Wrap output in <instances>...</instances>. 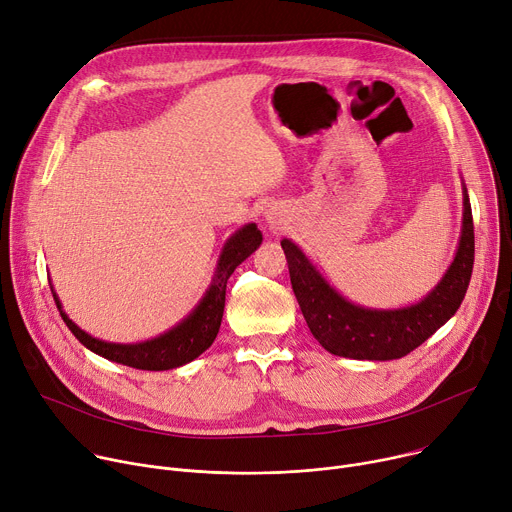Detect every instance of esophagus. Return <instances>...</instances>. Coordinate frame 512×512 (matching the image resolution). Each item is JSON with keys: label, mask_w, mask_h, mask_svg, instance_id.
<instances>
[{"label": "esophagus", "mask_w": 512, "mask_h": 512, "mask_svg": "<svg viewBox=\"0 0 512 512\" xmlns=\"http://www.w3.org/2000/svg\"><path fill=\"white\" fill-rule=\"evenodd\" d=\"M268 219H272V217H268ZM270 223H272V221H270Z\"/></svg>", "instance_id": "esophagus-1"}]
</instances>
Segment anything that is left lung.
Here are the masks:
<instances>
[{
    "label": "left lung",
    "mask_w": 512,
    "mask_h": 512,
    "mask_svg": "<svg viewBox=\"0 0 512 512\" xmlns=\"http://www.w3.org/2000/svg\"><path fill=\"white\" fill-rule=\"evenodd\" d=\"M303 318L328 352L357 361L402 359L435 334L459 309L474 270V219L463 184V227L455 258L441 283L420 303L371 309L350 303L291 240L281 242Z\"/></svg>",
    "instance_id": "obj_1"
}]
</instances>
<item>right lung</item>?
<instances>
[{
    "label": "right lung",
    "mask_w": 512,
    "mask_h": 512,
    "mask_svg": "<svg viewBox=\"0 0 512 512\" xmlns=\"http://www.w3.org/2000/svg\"><path fill=\"white\" fill-rule=\"evenodd\" d=\"M260 244H262V233L256 227V223H248L242 229L235 231L221 250L219 262L215 268V277L205 297L199 301V305H196L172 330L139 344H116V342H104L90 336L88 332H84L80 326H75L67 318V313L63 311L61 301L53 291V287L51 291L67 328L86 348L96 352V355L133 369L168 371L194 361L213 344L223 318L227 279L231 277V272L238 268Z\"/></svg>",
    "instance_id": "add662e5"
}]
</instances>
